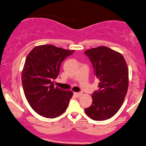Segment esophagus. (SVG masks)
Here are the masks:
<instances>
[{
  "label": "esophagus",
  "mask_w": 146,
  "mask_h": 146,
  "mask_svg": "<svg viewBox=\"0 0 146 146\" xmlns=\"http://www.w3.org/2000/svg\"><path fill=\"white\" fill-rule=\"evenodd\" d=\"M74 95L76 98H78L81 96V93H79V92H74Z\"/></svg>",
  "instance_id": "1"
}]
</instances>
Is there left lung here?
I'll return each mask as SVG.
<instances>
[{
  "mask_svg": "<svg viewBox=\"0 0 146 146\" xmlns=\"http://www.w3.org/2000/svg\"><path fill=\"white\" fill-rule=\"evenodd\" d=\"M84 53L99 80L98 90L92 94V104L85 109V113L94 120H106L119 111L127 93V64L122 54L106 46L87 50Z\"/></svg>",
  "mask_w": 146,
  "mask_h": 146,
  "instance_id": "left-lung-1",
  "label": "left lung"
}]
</instances>
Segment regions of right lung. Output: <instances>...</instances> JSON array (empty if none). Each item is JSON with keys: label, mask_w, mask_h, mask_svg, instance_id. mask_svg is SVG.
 Masks as SVG:
<instances>
[{"label": "right lung", "mask_w": 146, "mask_h": 146, "mask_svg": "<svg viewBox=\"0 0 146 146\" xmlns=\"http://www.w3.org/2000/svg\"><path fill=\"white\" fill-rule=\"evenodd\" d=\"M74 50L52 45L36 46L26 58L22 72V83L27 101L37 113L54 118L65 112L72 97V91L54 86L60 66Z\"/></svg>", "instance_id": "right-lung-1"}]
</instances>
